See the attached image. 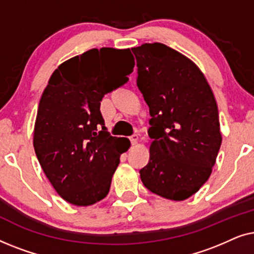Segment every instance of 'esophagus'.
<instances>
[{
	"label": "esophagus",
	"instance_id": "1",
	"mask_svg": "<svg viewBox=\"0 0 254 254\" xmlns=\"http://www.w3.org/2000/svg\"><path fill=\"white\" fill-rule=\"evenodd\" d=\"M129 140H130V142H131V144L136 145L137 142H138V136H137L136 134H134V135H131V136L129 137Z\"/></svg>",
	"mask_w": 254,
	"mask_h": 254
}]
</instances>
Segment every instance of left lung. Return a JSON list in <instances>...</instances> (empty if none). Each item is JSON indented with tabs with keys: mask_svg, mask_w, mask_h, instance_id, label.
Instances as JSON below:
<instances>
[{
	"mask_svg": "<svg viewBox=\"0 0 254 254\" xmlns=\"http://www.w3.org/2000/svg\"><path fill=\"white\" fill-rule=\"evenodd\" d=\"M151 119L150 159L140 170L150 192L189 199L209 178L222 143L217 104L192 60L161 43L131 48Z\"/></svg>",
	"mask_w": 254,
	"mask_h": 254,
	"instance_id": "obj_1",
	"label": "left lung"
}]
</instances>
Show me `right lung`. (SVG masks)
<instances>
[{
  "label": "right lung",
  "instance_id": "add662e5",
  "mask_svg": "<svg viewBox=\"0 0 254 254\" xmlns=\"http://www.w3.org/2000/svg\"><path fill=\"white\" fill-rule=\"evenodd\" d=\"M135 61L129 48H93L59 65L38 107L33 147L59 195L91 206L110 190L120 155L130 142L110 135L100 112L103 97L127 83Z\"/></svg>",
  "mask_w": 254,
  "mask_h": 254
}]
</instances>
